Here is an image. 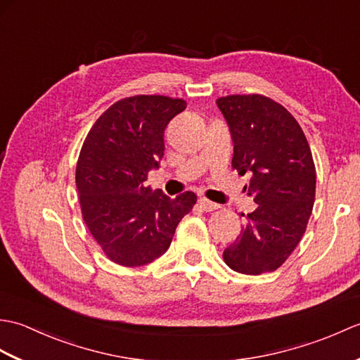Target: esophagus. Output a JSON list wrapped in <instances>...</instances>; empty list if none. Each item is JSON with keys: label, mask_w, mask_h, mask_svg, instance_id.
Instances as JSON below:
<instances>
[{"label": "esophagus", "mask_w": 360, "mask_h": 360, "mask_svg": "<svg viewBox=\"0 0 360 360\" xmlns=\"http://www.w3.org/2000/svg\"><path fill=\"white\" fill-rule=\"evenodd\" d=\"M200 207L204 210V212H213V210H217V209H219V205L218 204H215V202H212V201H209V200H205V198H200Z\"/></svg>", "instance_id": "34e87169"}]
</instances>
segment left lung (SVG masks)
Listing matches in <instances>:
<instances>
[{
	"label": "left lung",
	"mask_w": 360,
	"mask_h": 360,
	"mask_svg": "<svg viewBox=\"0 0 360 360\" xmlns=\"http://www.w3.org/2000/svg\"><path fill=\"white\" fill-rule=\"evenodd\" d=\"M217 105L232 134V167L250 174L244 188L257 204L224 262L248 275L275 271L300 243L314 205L309 143L292 114L269 97L227 96Z\"/></svg>",
	"instance_id": "obj_1"
}]
</instances>
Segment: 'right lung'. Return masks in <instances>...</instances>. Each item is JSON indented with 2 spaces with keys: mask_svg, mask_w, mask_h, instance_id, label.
Instances as JSON below:
<instances>
[{
  "mask_svg": "<svg viewBox=\"0 0 360 360\" xmlns=\"http://www.w3.org/2000/svg\"><path fill=\"white\" fill-rule=\"evenodd\" d=\"M186 106L165 96L122 98L96 120L83 142L75 170L82 215L114 263L133 267L155 262L193 209V192L170 198L143 184L164 158L168 122Z\"/></svg>",
  "mask_w": 360,
  "mask_h": 360,
  "instance_id": "add662e5",
  "label": "right lung"
}]
</instances>
